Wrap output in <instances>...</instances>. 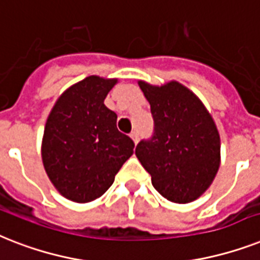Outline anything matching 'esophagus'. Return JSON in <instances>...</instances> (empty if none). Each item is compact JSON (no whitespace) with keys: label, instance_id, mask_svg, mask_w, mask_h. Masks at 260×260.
Segmentation results:
<instances>
[{"label":"esophagus","instance_id":"34e87169","mask_svg":"<svg viewBox=\"0 0 260 260\" xmlns=\"http://www.w3.org/2000/svg\"><path fill=\"white\" fill-rule=\"evenodd\" d=\"M131 137H132V140H134L135 144H136L137 141H139V137H140V134H139V131H134V132L131 134Z\"/></svg>","mask_w":260,"mask_h":260}]
</instances>
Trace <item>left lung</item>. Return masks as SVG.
Instances as JSON below:
<instances>
[{"instance_id": "8db88e82", "label": "left lung", "mask_w": 260, "mask_h": 260, "mask_svg": "<svg viewBox=\"0 0 260 260\" xmlns=\"http://www.w3.org/2000/svg\"><path fill=\"white\" fill-rule=\"evenodd\" d=\"M151 104L153 134L137 144V159L152 185L174 203L198 199L220 163V139L202 101L176 81L152 86L139 81Z\"/></svg>"}]
</instances>
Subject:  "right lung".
<instances>
[{
    "label": "right lung",
    "mask_w": 260,
    "mask_h": 260,
    "mask_svg": "<svg viewBox=\"0 0 260 260\" xmlns=\"http://www.w3.org/2000/svg\"><path fill=\"white\" fill-rule=\"evenodd\" d=\"M117 80L89 76L67 89L46 121L42 163L67 199L86 203L109 188L135 143L117 129V115L104 100Z\"/></svg>",
    "instance_id": "right-lung-1"
}]
</instances>
